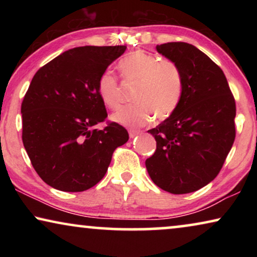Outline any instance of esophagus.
Returning a JSON list of instances; mask_svg holds the SVG:
<instances>
[{
    "instance_id": "1",
    "label": "esophagus",
    "mask_w": 257,
    "mask_h": 257,
    "mask_svg": "<svg viewBox=\"0 0 257 257\" xmlns=\"http://www.w3.org/2000/svg\"><path fill=\"white\" fill-rule=\"evenodd\" d=\"M140 131H138V130H130L128 131V135H130V138H135L136 136H138V135H140Z\"/></svg>"
}]
</instances>
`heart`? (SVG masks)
I'll return each mask as SVG.
<instances>
[{
  "label": "heart",
  "instance_id": "obj_1",
  "mask_svg": "<svg viewBox=\"0 0 257 257\" xmlns=\"http://www.w3.org/2000/svg\"><path fill=\"white\" fill-rule=\"evenodd\" d=\"M119 70L128 82L138 83L133 94L135 104L118 108L112 120L124 126L145 125L156 114L165 119L173 113L184 94V75L177 63L160 59L158 56L138 50L119 62ZM98 93L110 108L119 106L121 101L120 86L111 71H104L98 79Z\"/></svg>",
  "mask_w": 257,
  "mask_h": 257
}]
</instances>
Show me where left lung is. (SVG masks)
<instances>
[{
	"mask_svg": "<svg viewBox=\"0 0 257 257\" xmlns=\"http://www.w3.org/2000/svg\"><path fill=\"white\" fill-rule=\"evenodd\" d=\"M184 75V94L173 113L149 130L157 150L146 168L172 194L202 188L216 178L235 140L236 106L226 76L208 56L185 42L157 45Z\"/></svg>",
	"mask_w": 257,
	"mask_h": 257,
	"instance_id": "8db88e82",
	"label": "left lung"
}]
</instances>
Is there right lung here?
<instances>
[{"label":"right lung","instance_id":"right-lung-1","mask_svg":"<svg viewBox=\"0 0 257 257\" xmlns=\"http://www.w3.org/2000/svg\"><path fill=\"white\" fill-rule=\"evenodd\" d=\"M125 50V45L73 48L35 73L21 106L22 140L35 171L51 187H93L114 150L128 140L117 122L94 128L107 117L98 79Z\"/></svg>","mask_w":257,"mask_h":257}]
</instances>
